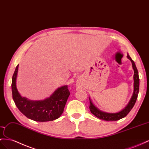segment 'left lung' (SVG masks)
<instances>
[{
  "mask_svg": "<svg viewBox=\"0 0 149 149\" xmlns=\"http://www.w3.org/2000/svg\"><path fill=\"white\" fill-rule=\"evenodd\" d=\"M128 58L131 61L132 63V67L134 70V75H133V79H134V91H133V96L131 98L130 101L128 104L126 106L125 108L123 109L120 112H118L117 113H108L102 112L100 110H99L97 108L95 107V106L91 102V100L89 98V109L91 112L92 113L94 116H96L97 118H100L101 120H105V121H117L119 120L121 118L125 117L129 112L131 111V109L134 106L137 97H138L139 91V72L137 70V68L136 67L135 64L133 62V60L131 58V57L127 55Z\"/></svg>",
  "mask_w": 149,
  "mask_h": 149,
  "instance_id": "8db88e82",
  "label": "left lung"
}]
</instances>
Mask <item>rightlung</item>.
I'll list each match as a JSON object with an SVG mask.
<instances>
[{
    "mask_svg": "<svg viewBox=\"0 0 149 149\" xmlns=\"http://www.w3.org/2000/svg\"><path fill=\"white\" fill-rule=\"evenodd\" d=\"M17 65L12 79L13 100L19 110L26 117L36 121H49L58 118L63 112L67 99L70 94L67 86L61 87L52 96L43 101H29L22 97L16 88Z\"/></svg>",
    "mask_w": 149,
    "mask_h": 149,
    "instance_id": "add662e5",
    "label": "right lung"
}]
</instances>
